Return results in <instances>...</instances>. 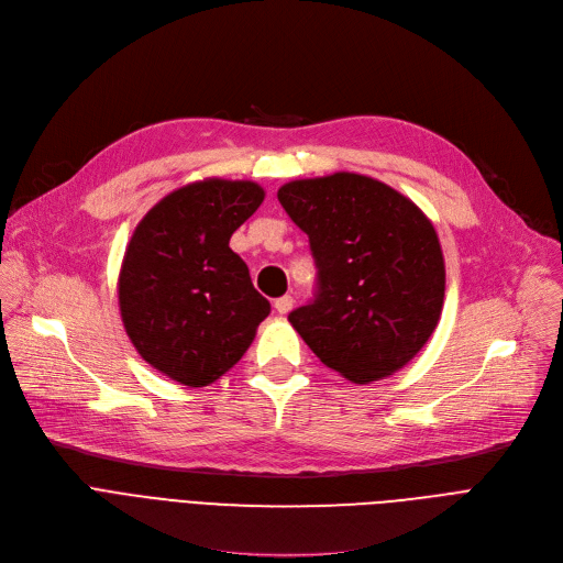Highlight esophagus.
I'll use <instances>...</instances> for the list:
<instances>
[{
	"label": "esophagus",
	"mask_w": 563,
	"mask_h": 563,
	"mask_svg": "<svg viewBox=\"0 0 563 563\" xmlns=\"http://www.w3.org/2000/svg\"><path fill=\"white\" fill-rule=\"evenodd\" d=\"M274 308H276V312L287 314V312L294 308V299L289 297V294H285V297H280V299L274 301Z\"/></svg>",
	"instance_id": "esophagus-1"
}]
</instances>
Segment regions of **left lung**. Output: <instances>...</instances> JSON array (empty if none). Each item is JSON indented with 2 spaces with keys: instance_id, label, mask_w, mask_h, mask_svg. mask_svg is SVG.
<instances>
[{
  "instance_id": "8db88e82",
  "label": "left lung",
  "mask_w": 563,
  "mask_h": 563,
  "mask_svg": "<svg viewBox=\"0 0 563 563\" xmlns=\"http://www.w3.org/2000/svg\"><path fill=\"white\" fill-rule=\"evenodd\" d=\"M310 242L314 299L289 312L314 356L353 383L401 369L438 327L445 262L416 202L358 173L278 189Z\"/></svg>"
}]
</instances>
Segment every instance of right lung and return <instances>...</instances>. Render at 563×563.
Instances as JSON below:
<instances>
[{"mask_svg": "<svg viewBox=\"0 0 563 563\" xmlns=\"http://www.w3.org/2000/svg\"><path fill=\"white\" fill-rule=\"evenodd\" d=\"M264 200L246 180H202L162 198L128 244L118 303L145 363L189 388L210 386L272 312L230 236Z\"/></svg>", "mask_w": 563, "mask_h": 563, "instance_id": "add662e5", "label": "right lung"}]
</instances>
